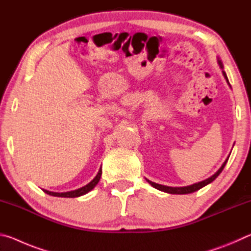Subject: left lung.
Listing matches in <instances>:
<instances>
[{"label":"left lung","instance_id":"8db88e82","mask_svg":"<svg viewBox=\"0 0 251 251\" xmlns=\"http://www.w3.org/2000/svg\"><path fill=\"white\" fill-rule=\"evenodd\" d=\"M217 62H218L219 66H220V69L223 70V75H224V77L226 78L228 85H229V86H230V84H229V80H228L227 75H226V73H225V71H224L223 62L220 61V58H219V57L217 58ZM230 87H231V86H230ZM228 158H229V157H227V159L224 161V164L222 165V167H220V168L218 169V171L216 172V173L214 174V175H212L211 177L207 178V179L202 180V181L196 182V184L189 185V186H185V187H169V186H165V185L156 184V182H154V181H151V180H148V179H146V180H147V182H150V184H151L152 187H154V188L160 190V192L168 193V194H174V195H186V194H192V193H194V192H197V190H199L201 188H202V187H205L206 185L210 184L211 181H214V180L216 179V178H217V177L219 176V174L223 172L224 167L226 166V163L228 161Z\"/></svg>","mask_w":251,"mask_h":251}]
</instances>
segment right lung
Returning a JSON list of instances; mask_svg holds the SVG:
<instances>
[{"mask_svg": "<svg viewBox=\"0 0 251 251\" xmlns=\"http://www.w3.org/2000/svg\"><path fill=\"white\" fill-rule=\"evenodd\" d=\"M100 176H101V167L100 168V171L97 173V175L95 176L94 179H93L91 182H88V184L85 185L84 187H80L78 189L71 190V192H65V193H55V192H50V190H46V189H43V192L54 197H64V198L79 197V196H83L85 194H87L88 192H91V190L94 188L97 184H99Z\"/></svg>", "mask_w": 251, "mask_h": 251, "instance_id": "1", "label": "right lung"}]
</instances>
